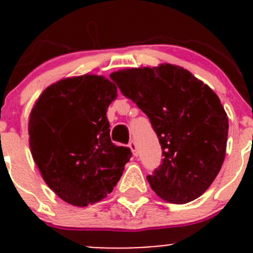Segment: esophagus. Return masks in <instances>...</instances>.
<instances>
[{"mask_svg":"<svg viewBox=\"0 0 253 253\" xmlns=\"http://www.w3.org/2000/svg\"><path fill=\"white\" fill-rule=\"evenodd\" d=\"M128 147H129V149L132 150V153H133V155H138V150H137V144H136V142L134 141H131L128 143Z\"/></svg>","mask_w":253,"mask_h":253,"instance_id":"esophagus-1","label":"esophagus"}]
</instances>
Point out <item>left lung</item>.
I'll return each mask as SVG.
<instances>
[{
	"instance_id": "obj_1",
	"label": "left lung",
	"mask_w": 253,
	"mask_h": 253,
	"mask_svg": "<svg viewBox=\"0 0 253 253\" xmlns=\"http://www.w3.org/2000/svg\"><path fill=\"white\" fill-rule=\"evenodd\" d=\"M125 96L149 117L164 159L148 175L162 200L185 205L208 190L225 159L229 120L215 93L170 63L112 72Z\"/></svg>"
}]
</instances>
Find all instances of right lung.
I'll list each match as a JSON object with an SVG mask.
<instances>
[{"instance_id": "add662e5", "label": "right lung", "mask_w": 253, "mask_h": 253, "mask_svg": "<svg viewBox=\"0 0 253 253\" xmlns=\"http://www.w3.org/2000/svg\"><path fill=\"white\" fill-rule=\"evenodd\" d=\"M116 98L110 79L84 75L48 85L30 111L33 159L48 187L70 205L104 200L129 162V148L110 138L106 111Z\"/></svg>"}]
</instances>
